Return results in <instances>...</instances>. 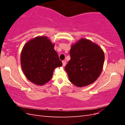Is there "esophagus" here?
Returning <instances> with one entry per match:
<instances>
[{"label": "esophagus", "mask_w": 125, "mask_h": 125, "mask_svg": "<svg viewBox=\"0 0 125 125\" xmlns=\"http://www.w3.org/2000/svg\"><path fill=\"white\" fill-rule=\"evenodd\" d=\"M62 64H63V66L64 67L65 65H66V62H65V61H62Z\"/></svg>", "instance_id": "esophagus-1"}]
</instances>
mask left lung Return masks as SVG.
<instances>
[{
    "label": "left lung",
    "mask_w": 125,
    "mask_h": 125,
    "mask_svg": "<svg viewBox=\"0 0 125 125\" xmlns=\"http://www.w3.org/2000/svg\"><path fill=\"white\" fill-rule=\"evenodd\" d=\"M69 54L71 60L65 67L69 81L78 87L94 83L103 70V50L90 40L81 39L72 45Z\"/></svg>",
    "instance_id": "left-lung-1"
}]
</instances>
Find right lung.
<instances>
[{
  "label": "right lung",
  "mask_w": 125,
  "mask_h": 125,
  "mask_svg": "<svg viewBox=\"0 0 125 125\" xmlns=\"http://www.w3.org/2000/svg\"><path fill=\"white\" fill-rule=\"evenodd\" d=\"M53 44L46 36H38L24 45L21 53V65L25 77L38 85L52 78L54 69L62 63Z\"/></svg>",
  "instance_id": "right-lung-1"
}]
</instances>
